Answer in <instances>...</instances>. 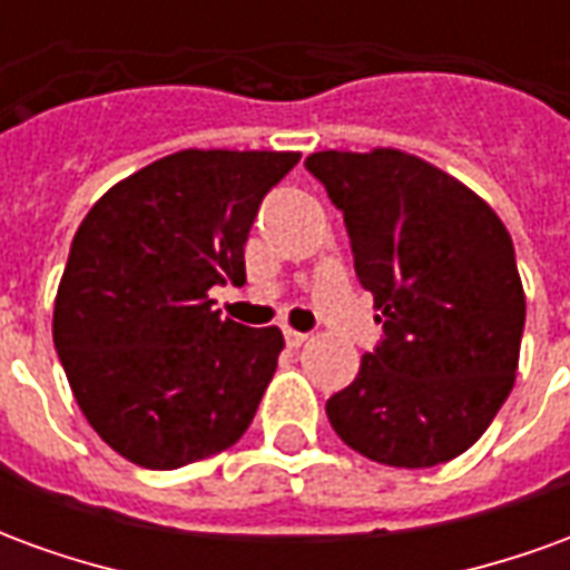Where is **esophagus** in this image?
Segmentation results:
<instances>
[{
    "instance_id": "1",
    "label": "esophagus",
    "mask_w": 570,
    "mask_h": 570,
    "mask_svg": "<svg viewBox=\"0 0 570 570\" xmlns=\"http://www.w3.org/2000/svg\"><path fill=\"white\" fill-rule=\"evenodd\" d=\"M284 338L289 347H302L308 342V333H296V330H284Z\"/></svg>"
}]
</instances>
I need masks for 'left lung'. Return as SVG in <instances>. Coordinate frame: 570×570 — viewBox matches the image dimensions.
<instances>
[{"mask_svg": "<svg viewBox=\"0 0 570 570\" xmlns=\"http://www.w3.org/2000/svg\"><path fill=\"white\" fill-rule=\"evenodd\" d=\"M305 167L345 213L384 330L326 400L330 424L379 464H445L513 391L525 293L510 232L476 191L409 151H314Z\"/></svg>", "mask_w": 570, "mask_h": 570, "instance_id": "1", "label": "left lung"}]
</instances>
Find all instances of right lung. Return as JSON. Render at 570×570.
Here are the masks:
<instances>
[{"label": "right lung", "mask_w": 570, "mask_h": 570, "mask_svg": "<svg viewBox=\"0 0 570 570\" xmlns=\"http://www.w3.org/2000/svg\"><path fill=\"white\" fill-rule=\"evenodd\" d=\"M298 158L174 151L109 188L79 225L55 347L88 424L121 458L176 470L247 433L284 333L219 317L207 293L247 281L253 219Z\"/></svg>", "instance_id": "add662e5"}]
</instances>
